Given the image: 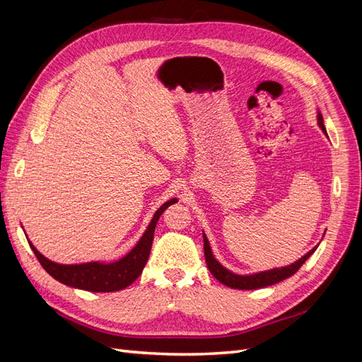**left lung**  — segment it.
<instances>
[{
    "label": "left lung",
    "instance_id": "obj_1",
    "mask_svg": "<svg viewBox=\"0 0 362 362\" xmlns=\"http://www.w3.org/2000/svg\"><path fill=\"white\" fill-rule=\"evenodd\" d=\"M317 124H319L320 129L326 134V128L323 125V116H322L320 112H317ZM202 235H204V254H205V261H206L208 270H210L211 275L218 282H222L223 286L231 287V288H237V290H257V288L273 286V284L290 278L291 275H294V273L300 269L303 262L314 254L317 246H319V245H317L310 252H306V254L302 258H299L298 261H294L293 264H288L286 267H275V269L264 270V272L250 273V275H237V273L223 267L221 262H218L214 258L210 242H208V238L204 233H202Z\"/></svg>",
    "mask_w": 362,
    "mask_h": 362
}]
</instances>
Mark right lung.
<instances>
[{
    "mask_svg": "<svg viewBox=\"0 0 362 362\" xmlns=\"http://www.w3.org/2000/svg\"><path fill=\"white\" fill-rule=\"evenodd\" d=\"M175 202H178L177 198L164 202L156 211L154 217H152V221L146 228V231L140 237L137 245L131 249L127 255L113 262L90 261L81 262V264H59V262H54L47 257H43L40 252L33 246L31 242L28 243L33 252H35V255L37 257L42 267L45 269L54 279H57L59 282L64 284V286L93 293L119 291L131 286V284L140 276L141 270L145 269L158 218L164 213V210Z\"/></svg>",
    "mask_w": 362,
    "mask_h": 362,
    "instance_id": "obj_1",
    "label": "right lung"
}]
</instances>
